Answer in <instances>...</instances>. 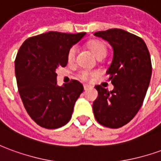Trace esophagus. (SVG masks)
I'll list each match as a JSON object with an SVG mask.
<instances>
[{
  "instance_id": "1",
  "label": "esophagus",
  "mask_w": 161,
  "mask_h": 161,
  "mask_svg": "<svg viewBox=\"0 0 161 161\" xmlns=\"http://www.w3.org/2000/svg\"><path fill=\"white\" fill-rule=\"evenodd\" d=\"M84 91H88V90H90V89H92V86H90V85H88V84H84Z\"/></svg>"
}]
</instances>
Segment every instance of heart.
<instances>
[{
    "label": "heart",
    "instance_id": "obj_1",
    "mask_svg": "<svg viewBox=\"0 0 161 161\" xmlns=\"http://www.w3.org/2000/svg\"><path fill=\"white\" fill-rule=\"evenodd\" d=\"M89 48L91 49V50L92 51V53L95 55V57L97 58H98L100 57H105L106 55V47L104 45V43L102 42L97 41V40H94V41H92L90 43H89ZM76 53H77V48L75 46H73L70 48V49L68 52V61L69 63H72L74 60H75V57H76ZM95 76V73L91 72V71H88V70H81L79 71V73L77 74V77L78 78H80L82 80L84 81H88L90 80L92 77Z\"/></svg>",
    "mask_w": 161,
    "mask_h": 161
}]
</instances>
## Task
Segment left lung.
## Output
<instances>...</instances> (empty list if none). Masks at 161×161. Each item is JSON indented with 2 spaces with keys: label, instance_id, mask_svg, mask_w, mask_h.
Here are the masks:
<instances>
[{
  "label": "left lung",
  "instance_id": "8db88e82",
  "mask_svg": "<svg viewBox=\"0 0 161 161\" xmlns=\"http://www.w3.org/2000/svg\"><path fill=\"white\" fill-rule=\"evenodd\" d=\"M94 36L107 41L113 58L106 74L114 89L96 85L98 92L92 108L97 121L109 128L129 123L143 104L150 84L152 63L147 44L139 36L120 29L98 31Z\"/></svg>",
  "mask_w": 161,
  "mask_h": 161
}]
</instances>
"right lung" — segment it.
<instances>
[{"label": "right lung", "instance_id": "add662e5", "mask_svg": "<svg viewBox=\"0 0 161 161\" xmlns=\"http://www.w3.org/2000/svg\"><path fill=\"white\" fill-rule=\"evenodd\" d=\"M49 31L27 39L14 61L18 91L28 114L42 127H62L71 119L84 91L77 80L58 86V67H65L68 52L85 36Z\"/></svg>", "mask_w": 161, "mask_h": 161}]
</instances>
